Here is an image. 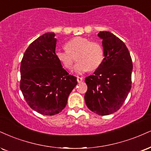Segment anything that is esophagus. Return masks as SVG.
<instances>
[{"label": "esophagus", "mask_w": 151, "mask_h": 151, "mask_svg": "<svg viewBox=\"0 0 151 151\" xmlns=\"http://www.w3.org/2000/svg\"><path fill=\"white\" fill-rule=\"evenodd\" d=\"M77 80L78 81V83H81V81H83V77H77Z\"/></svg>", "instance_id": "obj_1"}]
</instances>
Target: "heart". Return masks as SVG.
Here are the masks:
<instances>
[{
	"mask_svg": "<svg viewBox=\"0 0 151 151\" xmlns=\"http://www.w3.org/2000/svg\"><path fill=\"white\" fill-rule=\"evenodd\" d=\"M66 50H58L55 56L63 67L71 70L74 58L78 61L74 66V72L83 74L88 70H97L104 60V49L98 41H91L89 39L77 36L69 40L65 44Z\"/></svg>",
	"mask_w": 151,
	"mask_h": 151,
	"instance_id": "1",
	"label": "heart"
}]
</instances>
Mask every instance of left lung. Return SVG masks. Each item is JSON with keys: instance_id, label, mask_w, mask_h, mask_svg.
<instances>
[{"instance_id": "1", "label": "left lung", "mask_w": 151, "mask_h": 151, "mask_svg": "<svg viewBox=\"0 0 151 151\" xmlns=\"http://www.w3.org/2000/svg\"><path fill=\"white\" fill-rule=\"evenodd\" d=\"M104 60L93 74L85 78L88 89L84 99L90 110L99 115L117 111L132 88V58L126 45L109 32H100Z\"/></svg>"}]
</instances>
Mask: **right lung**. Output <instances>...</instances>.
<instances>
[{"label": "right lung", "instance_id": "add662e5", "mask_svg": "<svg viewBox=\"0 0 151 151\" xmlns=\"http://www.w3.org/2000/svg\"><path fill=\"white\" fill-rule=\"evenodd\" d=\"M54 33H46L32 42L24 53L20 66V89L34 110L43 115L62 112L77 84L55 56Z\"/></svg>", "mask_w": 151, "mask_h": 151}]
</instances>
